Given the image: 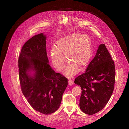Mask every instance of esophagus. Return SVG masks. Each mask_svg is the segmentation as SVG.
<instances>
[{
	"mask_svg": "<svg viewBox=\"0 0 129 129\" xmlns=\"http://www.w3.org/2000/svg\"><path fill=\"white\" fill-rule=\"evenodd\" d=\"M73 84H74V82H73L72 80H71V79H69V85L72 86V85H73Z\"/></svg>",
	"mask_w": 129,
	"mask_h": 129,
	"instance_id": "1",
	"label": "esophagus"
}]
</instances>
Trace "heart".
Masks as SVG:
<instances>
[{"instance_id": "b5f03b06", "label": "heart", "mask_w": 129, "mask_h": 129, "mask_svg": "<svg viewBox=\"0 0 129 129\" xmlns=\"http://www.w3.org/2000/svg\"><path fill=\"white\" fill-rule=\"evenodd\" d=\"M92 50V41L87 35L72 33L60 38L56 41L55 49L51 51V57L54 67L62 70L65 65V56L69 65L66 74L72 75L78 67L81 70L85 67L90 59Z\"/></svg>"}]
</instances>
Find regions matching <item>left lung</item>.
Listing matches in <instances>:
<instances>
[{"label": "left lung", "mask_w": 129, "mask_h": 129, "mask_svg": "<svg viewBox=\"0 0 129 129\" xmlns=\"http://www.w3.org/2000/svg\"><path fill=\"white\" fill-rule=\"evenodd\" d=\"M115 77L114 61L105 45L100 44L86 72L74 81L82 90L79 99L81 110L92 115L102 110L112 95Z\"/></svg>", "instance_id": "obj_1"}]
</instances>
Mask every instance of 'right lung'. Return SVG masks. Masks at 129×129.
I'll use <instances>...</instances> for the list:
<instances>
[{
  "instance_id": "right-lung-1",
  "label": "right lung",
  "mask_w": 129,
  "mask_h": 129,
  "mask_svg": "<svg viewBox=\"0 0 129 129\" xmlns=\"http://www.w3.org/2000/svg\"><path fill=\"white\" fill-rule=\"evenodd\" d=\"M46 40L40 33L27 41L19 56L18 67L23 95L35 110L49 114L58 109L68 79L56 73L49 64Z\"/></svg>"
}]
</instances>
